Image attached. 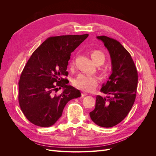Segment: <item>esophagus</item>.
I'll return each instance as SVG.
<instances>
[{"label": "esophagus", "instance_id": "esophagus-1", "mask_svg": "<svg viewBox=\"0 0 156 156\" xmlns=\"http://www.w3.org/2000/svg\"><path fill=\"white\" fill-rule=\"evenodd\" d=\"M88 94L87 92H82V96H87Z\"/></svg>", "mask_w": 156, "mask_h": 156}]
</instances>
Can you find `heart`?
I'll list each match as a JSON object with an SVG mask.
<instances>
[{"label": "heart", "mask_w": 156, "mask_h": 156, "mask_svg": "<svg viewBox=\"0 0 156 156\" xmlns=\"http://www.w3.org/2000/svg\"><path fill=\"white\" fill-rule=\"evenodd\" d=\"M90 55L94 63L96 65H101L105 62L106 56L102 51L100 49H94L90 52ZM74 65L75 58H73L70 61L69 66L72 68L74 66ZM98 82L99 81L97 77L83 73L79 74L73 80V84L75 87L88 92L93 91L97 87Z\"/></svg>", "instance_id": "b5f03b06"}]
</instances>
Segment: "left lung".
I'll use <instances>...</instances> for the list:
<instances>
[{
	"mask_svg": "<svg viewBox=\"0 0 156 156\" xmlns=\"http://www.w3.org/2000/svg\"><path fill=\"white\" fill-rule=\"evenodd\" d=\"M109 52L112 74L100 91L111 95L96 96V107L90 112L92 120L99 126L111 127L119 124L128 115L136 94L138 73L131 55L117 40L105 36H97Z\"/></svg>",
	"mask_w": 156,
	"mask_h": 156,
	"instance_id": "obj_1",
	"label": "left lung"
}]
</instances>
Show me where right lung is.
<instances>
[{
  "label": "right lung",
  "mask_w": 156,
  "mask_h": 156,
  "mask_svg": "<svg viewBox=\"0 0 156 156\" xmlns=\"http://www.w3.org/2000/svg\"><path fill=\"white\" fill-rule=\"evenodd\" d=\"M88 36L65 35L48 37L32 53L19 81V103L31 123L40 127L53 125L71 100L81 92L68 85L67 66L71 53ZM61 87L59 95L54 93Z\"/></svg>",
  "instance_id": "obj_1"
}]
</instances>
